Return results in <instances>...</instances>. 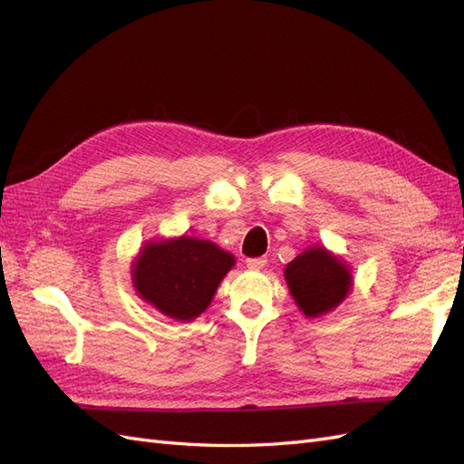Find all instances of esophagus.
Returning <instances> with one entry per match:
<instances>
[{
  "label": "esophagus",
  "instance_id": "esophagus-1",
  "mask_svg": "<svg viewBox=\"0 0 464 464\" xmlns=\"http://www.w3.org/2000/svg\"><path fill=\"white\" fill-rule=\"evenodd\" d=\"M246 265H247V269L259 271V269H263V266L266 265V259L265 257H254V259H247Z\"/></svg>",
  "mask_w": 464,
  "mask_h": 464
}]
</instances>
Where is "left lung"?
Instances as JSON below:
<instances>
[{
	"mask_svg": "<svg viewBox=\"0 0 464 464\" xmlns=\"http://www.w3.org/2000/svg\"><path fill=\"white\" fill-rule=\"evenodd\" d=\"M286 285L294 302L305 317L333 312L353 288L348 265L323 246L307 247L285 269Z\"/></svg>",
	"mask_w": 464,
	"mask_h": 464,
	"instance_id": "1",
	"label": "left lung"
}]
</instances>
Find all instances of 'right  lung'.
I'll return each instance as SVG.
<instances>
[{
    "label": "right lung",
    "instance_id": "1",
    "mask_svg": "<svg viewBox=\"0 0 464 464\" xmlns=\"http://www.w3.org/2000/svg\"><path fill=\"white\" fill-rule=\"evenodd\" d=\"M234 263L217 244L179 236L145 244L133 261L131 280L139 296L160 314L191 321L207 310Z\"/></svg>",
    "mask_w": 464,
    "mask_h": 464
}]
</instances>
